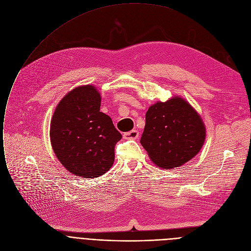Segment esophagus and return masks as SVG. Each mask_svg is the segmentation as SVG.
<instances>
[{"label":"esophagus","mask_w":251,"mask_h":251,"mask_svg":"<svg viewBox=\"0 0 251 251\" xmlns=\"http://www.w3.org/2000/svg\"><path fill=\"white\" fill-rule=\"evenodd\" d=\"M138 135H139L138 131L135 130V129H132L128 132H126L124 134V138H126V139H136L138 137Z\"/></svg>","instance_id":"1"}]
</instances>
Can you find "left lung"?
Instances as JSON below:
<instances>
[{
	"label": "left lung",
	"instance_id": "left-lung-1",
	"mask_svg": "<svg viewBox=\"0 0 251 251\" xmlns=\"http://www.w3.org/2000/svg\"><path fill=\"white\" fill-rule=\"evenodd\" d=\"M205 138L201 117L184 99L174 97L148 109L140 143L153 163L172 169L197 155Z\"/></svg>",
	"mask_w": 251,
	"mask_h": 251
}]
</instances>
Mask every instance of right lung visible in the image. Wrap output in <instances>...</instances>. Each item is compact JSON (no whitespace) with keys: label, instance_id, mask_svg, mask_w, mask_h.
<instances>
[{"label":"right lung","instance_id":"obj_1","mask_svg":"<svg viewBox=\"0 0 251 251\" xmlns=\"http://www.w3.org/2000/svg\"><path fill=\"white\" fill-rule=\"evenodd\" d=\"M101 96L92 85L70 91L57 105L50 124V141L60 163L72 174L95 178L110 170L122 134L100 112Z\"/></svg>","mask_w":251,"mask_h":251}]
</instances>
